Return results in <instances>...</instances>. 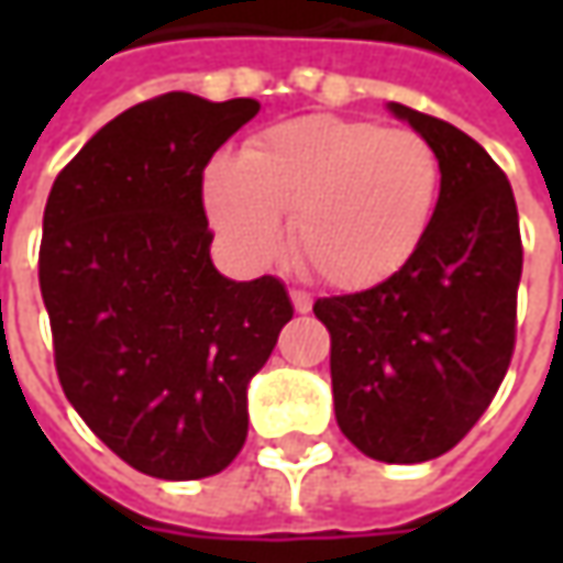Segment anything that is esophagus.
Here are the masks:
<instances>
[{
    "label": "esophagus",
    "mask_w": 563,
    "mask_h": 563,
    "mask_svg": "<svg viewBox=\"0 0 563 563\" xmlns=\"http://www.w3.org/2000/svg\"><path fill=\"white\" fill-rule=\"evenodd\" d=\"M291 303L297 313H310L313 310V297L307 291H291Z\"/></svg>",
    "instance_id": "34e87169"
}]
</instances>
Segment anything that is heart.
<instances>
[{
  "label": "heart",
  "instance_id": "1",
  "mask_svg": "<svg viewBox=\"0 0 563 563\" xmlns=\"http://www.w3.org/2000/svg\"><path fill=\"white\" fill-rule=\"evenodd\" d=\"M442 163L417 131L303 115L203 168L212 228L247 263L272 260L291 216L294 256L335 288H373L426 241Z\"/></svg>",
  "mask_w": 563,
  "mask_h": 563
}]
</instances>
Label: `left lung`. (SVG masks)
<instances>
[{
    "label": "left lung",
    "instance_id": "8db88e82",
    "mask_svg": "<svg viewBox=\"0 0 563 563\" xmlns=\"http://www.w3.org/2000/svg\"><path fill=\"white\" fill-rule=\"evenodd\" d=\"M442 163L432 225L413 260L360 294L316 300L332 335L341 432L382 464H422L464 439L508 373L523 272L508 178L442 119L388 102Z\"/></svg>",
    "mask_w": 563,
    "mask_h": 563
}]
</instances>
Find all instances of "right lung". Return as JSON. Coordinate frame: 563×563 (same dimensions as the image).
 Returning a JSON list of instances; mask_svg holds the SVG:
<instances>
[{"instance_id":"add662e5","label":"right lung","mask_w":563,"mask_h":563,"mask_svg":"<svg viewBox=\"0 0 563 563\" xmlns=\"http://www.w3.org/2000/svg\"><path fill=\"white\" fill-rule=\"evenodd\" d=\"M256 99L165 93L102 124L55 178L40 291L55 369L84 422L156 479L222 473L247 439V385L294 316L272 275L212 266L203 168Z\"/></svg>"}]
</instances>
